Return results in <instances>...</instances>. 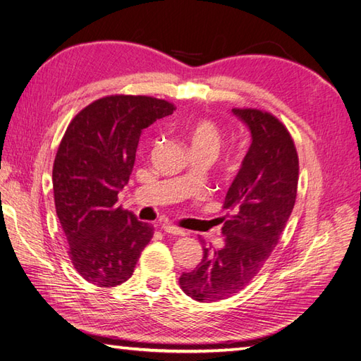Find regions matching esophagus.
Segmentation results:
<instances>
[{
  "instance_id": "34e87169",
  "label": "esophagus",
  "mask_w": 361,
  "mask_h": 361,
  "mask_svg": "<svg viewBox=\"0 0 361 361\" xmlns=\"http://www.w3.org/2000/svg\"><path fill=\"white\" fill-rule=\"evenodd\" d=\"M163 231L164 232H167V233H172V235H184V232L183 229H180V228H177V226H173V224H171V223H164L163 226Z\"/></svg>"
}]
</instances>
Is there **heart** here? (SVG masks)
Returning a JSON list of instances; mask_svg holds the SVG:
<instances>
[{"instance_id":"heart-1","label":"heart","mask_w":361,"mask_h":361,"mask_svg":"<svg viewBox=\"0 0 361 361\" xmlns=\"http://www.w3.org/2000/svg\"><path fill=\"white\" fill-rule=\"evenodd\" d=\"M188 141L190 145V152H209L216 155L221 147V132L214 121L198 120L190 126L188 130Z\"/></svg>"}]
</instances>
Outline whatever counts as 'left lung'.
Masks as SVG:
<instances>
[{"label":"left lung","instance_id":"left-lung-1","mask_svg":"<svg viewBox=\"0 0 361 361\" xmlns=\"http://www.w3.org/2000/svg\"><path fill=\"white\" fill-rule=\"evenodd\" d=\"M252 137L226 194L223 246H203V259L183 272L180 286L197 301L224 300L245 289L259 272L286 228L295 204L298 155L288 129L257 109H232Z\"/></svg>","mask_w":361,"mask_h":361}]
</instances>
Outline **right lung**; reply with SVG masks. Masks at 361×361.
Wrapping results in <instances>:
<instances>
[{
	"label": "right lung",
	"instance_id": "right-lung-1",
	"mask_svg": "<svg viewBox=\"0 0 361 361\" xmlns=\"http://www.w3.org/2000/svg\"><path fill=\"white\" fill-rule=\"evenodd\" d=\"M175 111L152 97L111 95L75 116L54 163L56 215L72 264L86 281L114 288L128 281L154 228L116 206L129 183L142 130Z\"/></svg>",
	"mask_w": 361,
	"mask_h": 361
}]
</instances>
